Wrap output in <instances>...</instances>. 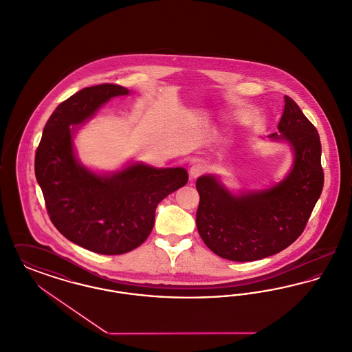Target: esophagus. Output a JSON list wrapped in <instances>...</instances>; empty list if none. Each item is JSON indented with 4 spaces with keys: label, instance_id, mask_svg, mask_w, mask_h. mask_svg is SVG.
<instances>
[{
    "label": "esophagus",
    "instance_id": "34e87169",
    "mask_svg": "<svg viewBox=\"0 0 352 352\" xmlns=\"http://www.w3.org/2000/svg\"><path fill=\"white\" fill-rule=\"evenodd\" d=\"M204 170H206L204 165L197 162V164H194V165L190 168V177H191L192 179H195V178L201 177V174L204 173Z\"/></svg>",
    "mask_w": 352,
    "mask_h": 352
}]
</instances>
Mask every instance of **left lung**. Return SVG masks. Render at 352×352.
I'll list each match as a JSON object with an SVG mask.
<instances>
[{
	"label": "left lung",
	"instance_id": "obj_1",
	"mask_svg": "<svg viewBox=\"0 0 352 352\" xmlns=\"http://www.w3.org/2000/svg\"><path fill=\"white\" fill-rule=\"evenodd\" d=\"M281 134L294 151V164L284 181L268 190L240 197L212 175L197 179L201 201L197 227L204 244L231 261H256L284 251L301 236L323 188L322 146L316 126L297 102L285 96Z\"/></svg>",
	"mask_w": 352,
	"mask_h": 352
}]
</instances>
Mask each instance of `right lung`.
<instances>
[{
    "label": "right lung",
    "mask_w": 352,
    "mask_h": 352,
    "mask_svg": "<svg viewBox=\"0 0 352 352\" xmlns=\"http://www.w3.org/2000/svg\"><path fill=\"white\" fill-rule=\"evenodd\" d=\"M128 94L118 84L80 89L52 112L35 151V177L52 224L69 241L100 254L140 247L153 230L157 204L188 181L182 168L134 164L101 177L78 164L69 126L91 118L111 98Z\"/></svg>",
    "instance_id": "add662e5"
}]
</instances>
